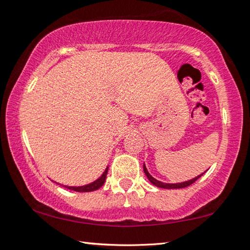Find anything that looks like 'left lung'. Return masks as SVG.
<instances>
[{
    "label": "left lung",
    "instance_id": "left-lung-1",
    "mask_svg": "<svg viewBox=\"0 0 250 250\" xmlns=\"http://www.w3.org/2000/svg\"><path fill=\"white\" fill-rule=\"evenodd\" d=\"M143 171H145L147 179H149V181L151 182L152 184L155 185L156 188H167V189H172V188H186V186H189L191 184H193L194 182L200 179V177L205 173V172L202 173V174L195 176V177H194V179H192V180H188V181H185V182H181V183H163V182H161V181H158L156 179H154V177L152 176L149 172H147L146 164H143Z\"/></svg>",
    "mask_w": 250,
    "mask_h": 250
}]
</instances>
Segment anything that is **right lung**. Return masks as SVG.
<instances>
[{
	"label": "right lung",
	"mask_w": 250,
	"mask_h": 250,
	"mask_svg": "<svg viewBox=\"0 0 250 250\" xmlns=\"http://www.w3.org/2000/svg\"><path fill=\"white\" fill-rule=\"evenodd\" d=\"M108 168L109 167H105L104 172L101 174L100 177H98L96 181L91 182L89 184H86V185H82V186H68V185H62L65 188H68L71 189V191H75V192H92V191H96V189L100 188L101 186L104 184L105 182V177H107V173H108ZM58 184V183H57Z\"/></svg>",
	"instance_id": "add662e5"
}]
</instances>
